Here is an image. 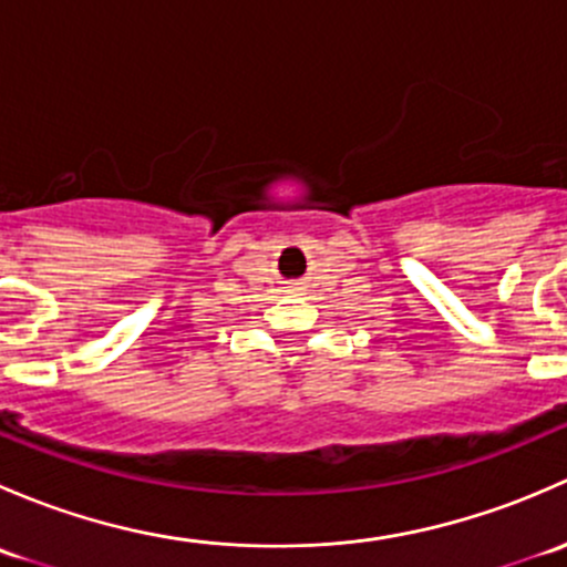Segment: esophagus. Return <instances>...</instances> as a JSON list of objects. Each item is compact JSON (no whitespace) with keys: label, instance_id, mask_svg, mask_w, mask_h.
<instances>
[{"label":"esophagus","instance_id":"1","mask_svg":"<svg viewBox=\"0 0 567 567\" xmlns=\"http://www.w3.org/2000/svg\"><path fill=\"white\" fill-rule=\"evenodd\" d=\"M290 290H293V293H296V290H301L299 282H290Z\"/></svg>","mask_w":567,"mask_h":567}]
</instances>
